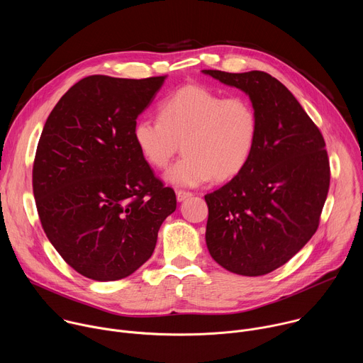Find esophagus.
<instances>
[{
    "label": "esophagus",
    "instance_id": "34e87169",
    "mask_svg": "<svg viewBox=\"0 0 363 363\" xmlns=\"http://www.w3.org/2000/svg\"><path fill=\"white\" fill-rule=\"evenodd\" d=\"M191 196H192V194L188 192V191H181V189L177 191V201L178 202H182V201H185V199H188Z\"/></svg>",
    "mask_w": 363,
    "mask_h": 363
}]
</instances>
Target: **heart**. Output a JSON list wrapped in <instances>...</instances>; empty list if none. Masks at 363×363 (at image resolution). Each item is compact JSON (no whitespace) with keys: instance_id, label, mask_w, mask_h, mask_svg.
<instances>
[{"instance_id":"b5f03b06","label":"heart","mask_w":363,"mask_h":363,"mask_svg":"<svg viewBox=\"0 0 363 363\" xmlns=\"http://www.w3.org/2000/svg\"><path fill=\"white\" fill-rule=\"evenodd\" d=\"M258 134V115L247 98H225L199 84L172 92L160 105V119L141 118L133 130L140 154L157 169L167 168L182 148L184 157L165 175L179 186H198L212 177L225 181L242 172Z\"/></svg>"}]
</instances>
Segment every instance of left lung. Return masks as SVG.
Instances as JSON below:
<instances>
[{
  "label": "left lung",
  "mask_w": 363,
  "mask_h": 363,
  "mask_svg": "<svg viewBox=\"0 0 363 363\" xmlns=\"http://www.w3.org/2000/svg\"><path fill=\"white\" fill-rule=\"evenodd\" d=\"M244 91L258 115L251 161L206 194V247L226 271L267 275L296 255L316 232L330 169L319 128L292 92L264 71L202 69Z\"/></svg>",
  "instance_id": "1"
}]
</instances>
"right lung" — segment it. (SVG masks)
<instances>
[{
  "instance_id": "right-lung-1",
  "label": "right lung",
  "mask_w": 363,
  "mask_h": 363,
  "mask_svg": "<svg viewBox=\"0 0 363 363\" xmlns=\"http://www.w3.org/2000/svg\"><path fill=\"white\" fill-rule=\"evenodd\" d=\"M165 77L91 75L71 86L44 125L33 189L44 232L62 259L99 282L134 274L177 209L133 130Z\"/></svg>"
}]
</instances>
